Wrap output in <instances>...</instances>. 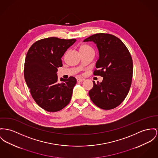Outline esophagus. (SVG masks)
<instances>
[{"instance_id":"34e87169","label":"esophagus","mask_w":158,"mask_h":158,"mask_svg":"<svg viewBox=\"0 0 158 158\" xmlns=\"http://www.w3.org/2000/svg\"><path fill=\"white\" fill-rule=\"evenodd\" d=\"M84 78H77V81L78 82H82V81H84Z\"/></svg>"}]
</instances>
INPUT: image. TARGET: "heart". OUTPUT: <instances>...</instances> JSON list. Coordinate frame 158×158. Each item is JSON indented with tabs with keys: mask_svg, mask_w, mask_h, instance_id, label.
<instances>
[{
	"mask_svg": "<svg viewBox=\"0 0 158 158\" xmlns=\"http://www.w3.org/2000/svg\"><path fill=\"white\" fill-rule=\"evenodd\" d=\"M80 51L87 52V51H94V50L91 47H90L87 45H82L80 47Z\"/></svg>",
	"mask_w": 158,
	"mask_h": 158,
	"instance_id": "heart-1",
	"label": "heart"
}]
</instances>
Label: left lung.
<instances>
[{
	"mask_svg": "<svg viewBox=\"0 0 158 158\" xmlns=\"http://www.w3.org/2000/svg\"><path fill=\"white\" fill-rule=\"evenodd\" d=\"M97 45L99 57L96 63L94 75L103 77L101 83L93 81L89 92L92 101L99 108L111 110L120 105L127 95L133 74L131 55L126 45L113 35L96 33L85 39Z\"/></svg>",
	"mask_w": 158,
	"mask_h": 158,
	"instance_id": "obj_1",
	"label": "left lung"
}]
</instances>
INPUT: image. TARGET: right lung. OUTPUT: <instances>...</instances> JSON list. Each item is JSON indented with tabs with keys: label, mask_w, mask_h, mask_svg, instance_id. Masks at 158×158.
Returning <instances> with one entry per match:
<instances>
[{
	"label": "right lung",
	"mask_w": 158,
	"mask_h": 158,
	"mask_svg": "<svg viewBox=\"0 0 158 158\" xmlns=\"http://www.w3.org/2000/svg\"><path fill=\"white\" fill-rule=\"evenodd\" d=\"M75 41V39L44 38L33 44L26 54L25 81L36 103L47 111H59L71 99L76 78H60L62 82L58 83L56 73L63 65L64 53Z\"/></svg>",
	"instance_id": "right-lung-1"
}]
</instances>
